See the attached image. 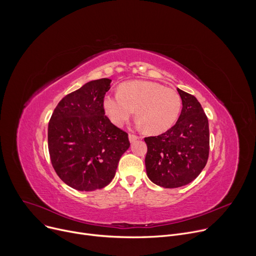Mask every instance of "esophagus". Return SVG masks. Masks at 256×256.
<instances>
[{
    "mask_svg": "<svg viewBox=\"0 0 256 256\" xmlns=\"http://www.w3.org/2000/svg\"><path fill=\"white\" fill-rule=\"evenodd\" d=\"M138 136H134V134H128V140H130V144H132V142H134L136 140H138Z\"/></svg>",
    "mask_w": 256,
    "mask_h": 256,
    "instance_id": "esophagus-1",
    "label": "esophagus"
}]
</instances>
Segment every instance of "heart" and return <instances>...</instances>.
I'll return each mask as SVG.
<instances>
[{
    "instance_id": "heart-1",
    "label": "heart",
    "mask_w": 256,
    "mask_h": 256,
    "mask_svg": "<svg viewBox=\"0 0 256 256\" xmlns=\"http://www.w3.org/2000/svg\"><path fill=\"white\" fill-rule=\"evenodd\" d=\"M181 105V98L175 90L150 81L124 83L118 93L106 94L102 100L103 112L114 126H122L128 122L136 108L138 126L153 134L173 126Z\"/></svg>"
}]
</instances>
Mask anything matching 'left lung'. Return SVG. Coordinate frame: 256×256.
Masks as SVG:
<instances>
[{"label": "left lung", "mask_w": 256, "mask_h": 256, "mask_svg": "<svg viewBox=\"0 0 256 256\" xmlns=\"http://www.w3.org/2000/svg\"><path fill=\"white\" fill-rule=\"evenodd\" d=\"M177 91L182 109L176 124L162 134L144 138L147 175L165 188L190 184L204 168L210 150L208 122L200 103L179 88Z\"/></svg>", "instance_id": "obj_1"}]
</instances>
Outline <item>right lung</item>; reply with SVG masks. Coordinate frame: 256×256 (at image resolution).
<instances>
[{
    "label": "right lung",
    "mask_w": 256,
    "mask_h": 256,
    "mask_svg": "<svg viewBox=\"0 0 256 256\" xmlns=\"http://www.w3.org/2000/svg\"><path fill=\"white\" fill-rule=\"evenodd\" d=\"M110 79L86 83L64 96L48 124V151L54 169L66 184L80 192L101 190L114 179L128 134L105 116L102 100Z\"/></svg>",
    "instance_id": "obj_1"
}]
</instances>
